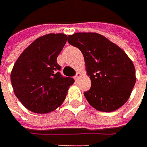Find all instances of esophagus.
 <instances>
[{
	"instance_id": "obj_1",
	"label": "esophagus",
	"mask_w": 147,
	"mask_h": 147,
	"mask_svg": "<svg viewBox=\"0 0 147 147\" xmlns=\"http://www.w3.org/2000/svg\"><path fill=\"white\" fill-rule=\"evenodd\" d=\"M82 77V74H81V73L80 72H78L77 73V74H76V76H75V78H74V79L76 80V81H78L80 78Z\"/></svg>"
}]
</instances>
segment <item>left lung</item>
Masks as SVG:
<instances>
[{"mask_svg":"<svg viewBox=\"0 0 147 147\" xmlns=\"http://www.w3.org/2000/svg\"><path fill=\"white\" fill-rule=\"evenodd\" d=\"M68 42L83 55L91 82L84 96L93 108L112 112L127 102L136 82L133 61L123 50L96 32H76Z\"/></svg>","mask_w":147,"mask_h":147,"instance_id":"obj_1","label":"left lung"}]
</instances>
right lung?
I'll return each instance as SVG.
<instances>
[{
    "instance_id": "add662e5",
    "label": "right lung",
    "mask_w": 147,
    "mask_h": 147,
    "mask_svg": "<svg viewBox=\"0 0 147 147\" xmlns=\"http://www.w3.org/2000/svg\"><path fill=\"white\" fill-rule=\"evenodd\" d=\"M67 41L64 33L37 38L21 53L10 74L13 90L23 105L33 113L47 114L64 102L74 80L61 76L57 57Z\"/></svg>"
}]
</instances>
